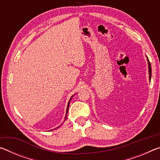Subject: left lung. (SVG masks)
I'll return each mask as SVG.
<instances>
[{
    "mask_svg": "<svg viewBox=\"0 0 160 160\" xmlns=\"http://www.w3.org/2000/svg\"><path fill=\"white\" fill-rule=\"evenodd\" d=\"M148 68H149V79H150V81L151 80V75H152V68H151V64L150 62L149 61V59L148 58Z\"/></svg>",
    "mask_w": 160,
    "mask_h": 160,
    "instance_id": "8db88e82",
    "label": "left lung"
}]
</instances>
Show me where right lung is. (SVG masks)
Masks as SVG:
<instances>
[{"label": "right lung", "instance_id": "obj_1", "mask_svg": "<svg viewBox=\"0 0 160 160\" xmlns=\"http://www.w3.org/2000/svg\"><path fill=\"white\" fill-rule=\"evenodd\" d=\"M72 97L70 99V100H69V102H68V107H67V109H66V116H65V121L66 120V118H67V113H68V107H69V104H70V99H72ZM59 127V126H58Z\"/></svg>", "mask_w": 160, "mask_h": 160}]
</instances>
